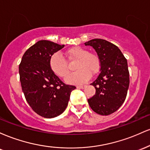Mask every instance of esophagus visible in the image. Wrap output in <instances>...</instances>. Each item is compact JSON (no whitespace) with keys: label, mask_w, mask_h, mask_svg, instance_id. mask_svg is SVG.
<instances>
[{"label":"esophagus","mask_w":150,"mask_h":150,"mask_svg":"<svg viewBox=\"0 0 150 150\" xmlns=\"http://www.w3.org/2000/svg\"><path fill=\"white\" fill-rule=\"evenodd\" d=\"M77 87L79 89H84L85 87V85H80V86H77Z\"/></svg>","instance_id":"1"}]
</instances>
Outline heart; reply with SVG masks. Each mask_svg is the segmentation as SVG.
Segmentation results:
<instances>
[{"instance_id": "heart-1", "label": "heart", "mask_w": 150, "mask_h": 150, "mask_svg": "<svg viewBox=\"0 0 150 150\" xmlns=\"http://www.w3.org/2000/svg\"><path fill=\"white\" fill-rule=\"evenodd\" d=\"M70 63H75V73L67 77L68 83L81 84L88 80L92 75H96L100 70V60L96 54L91 53L88 50L80 46L69 49L65 51ZM50 68L58 77L65 78L70 73V67L67 61L59 53H56L51 56L49 61Z\"/></svg>"}]
</instances>
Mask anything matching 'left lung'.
Wrapping results in <instances>:
<instances>
[{
  "mask_svg": "<svg viewBox=\"0 0 150 150\" xmlns=\"http://www.w3.org/2000/svg\"><path fill=\"white\" fill-rule=\"evenodd\" d=\"M95 49L100 60V73L91 85L96 93L88 104L98 114L108 116L120 107L126 98L130 83L128 63L120 50L104 39H94L85 43Z\"/></svg>",
  "mask_w": 150,
  "mask_h": 150,
  "instance_id": "8db88e82",
  "label": "left lung"
}]
</instances>
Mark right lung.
<instances>
[{"label": "right lung", "mask_w": 150, "mask_h": 150, "mask_svg": "<svg viewBox=\"0 0 150 150\" xmlns=\"http://www.w3.org/2000/svg\"><path fill=\"white\" fill-rule=\"evenodd\" d=\"M63 47L50 41H39L25 51L19 65L26 100L34 112L44 118L61 115L68 106L71 92L76 88L63 83L50 68L51 56Z\"/></svg>", "instance_id": "right-lung-1"}]
</instances>
